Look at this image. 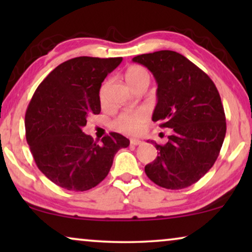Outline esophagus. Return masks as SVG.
<instances>
[{"mask_svg": "<svg viewBox=\"0 0 252 252\" xmlns=\"http://www.w3.org/2000/svg\"><path fill=\"white\" fill-rule=\"evenodd\" d=\"M143 142L141 140H137V139H130V144L132 146H140V144H142Z\"/></svg>", "mask_w": 252, "mask_h": 252, "instance_id": "esophagus-1", "label": "esophagus"}]
</instances>
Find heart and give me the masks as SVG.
<instances>
[{"label": "heart", "instance_id": "b5f03b06", "mask_svg": "<svg viewBox=\"0 0 252 252\" xmlns=\"http://www.w3.org/2000/svg\"><path fill=\"white\" fill-rule=\"evenodd\" d=\"M126 81L128 82L130 87L134 88L135 86L148 82L149 84L150 74L146 67L141 65H132L127 68L125 73ZM109 82H104L99 89V99L102 103L105 101L106 88H108ZM148 118V113L144 109L130 110V111L122 112L117 118L113 119L112 127L116 130L124 134H136L142 129L143 124L146 123Z\"/></svg>", "mask_w": 252, "mask_h": 252}]
</instances>
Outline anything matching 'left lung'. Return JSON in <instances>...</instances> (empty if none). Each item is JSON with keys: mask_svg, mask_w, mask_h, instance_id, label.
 <instances>
[{"mask_svg": "<svg viewBox=\"0 0 252 252\" xmlns=\"http://www.w3.org/2000/svg\"><path fill=\"white\" fill-rule=\"evenodd\" d=\"M157 82L153 122L173 133L144 171L166 189L187 188L213 166L226 135V117L216 85L188 58L172 50L134 57Z\"/></svg>", "mask_w": 252, "mask_h": 252, "instance_id": "obj_1", "label": "left lung"}]
</instances>
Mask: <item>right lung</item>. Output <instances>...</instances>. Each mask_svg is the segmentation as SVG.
I'll list each match as a JSON object with an SVG mask.
<instances>
[{
    "instance_id": "obj_1",
    "label": "right lung",
    "mask_w": 252,
    "mask_h": 252,
    "mask_svg": "<svg viewBox=\"0 0 252 252\" xmlns=\"http://www.w3.org/2000/svg\"><path fill=\"white\" fill-rule=\"evenodd\" d=\"M122 57H75L50 72L36 88L25 115L26 140L39 170L55 185L74 191L94 188L129 140L110 133L94 142L82 132L101 112L99 89Z\"/></svg>"
}]
</instances>
